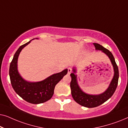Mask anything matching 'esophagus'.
<instances>
[{"instance_id": "obj_1", "label": "esophagus", "mask_w": 128, "mask_h": 128, "mask_svg": "<svg viewBox=\"0 0 128 128\" xmlns=\"http://www.w3.org/2000/svg\"><path fill=\"white\" fill-rule=\"evenodd\" d=\"M68 74H70V73H72V69L70 68H69L68 69Z\"/></svg>"}]
</instances>
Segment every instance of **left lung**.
I'll return each instance as SVG.
<instances>
[{"instance_id":"left-lung-1","label":"left lung","mask_w":128,"mask_h":128,"mask_svg":"<svg viewBox=\"0 0 128 128\" xmlns=\"http://www.w3.org/2000/svg\"><path fill=\"white\" fill-rule=\"evenodd\" d=\"M93 44L96 48V50H101L102 52L104 53L109 58L112 65L113 66L114 73L112 79L110 82L109 86L106 88V90L101 94L93 95V94L86 93L82 90L78 84V80H77V75L76 74L77 71L76 68V67H73V72L70 74L72 78L70 82L72 96L77 103H78L80 106L87 108L96 107L100 106L110 98L116 90L119 78L118 68L115 62L114 57L111 52L98 44L93 43Z\"/></svg>"}]
</instances>
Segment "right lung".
I'll return each mask as SVG.
<instances>
[{"instance_id":"obj_1","label":"right lung","mask_w":128,"mask_h":128,"mask_svg":"<svg viewBox=\"0 0 128 128\" xmlns=\"http://www.w3.org/2000/svg\"><path fill=\"white\" fill-rule=\"evenodd\" d=\"M31 41L20 46L15 53L10 63L9 76L12 86L16 92L27 102L38 104L46 102L51 98L55 86L67 74L68 69L53 74L40 82H31L24 80L18 71L17 61L22 50L30 43Z\"/></svg>"}]
</instances>
